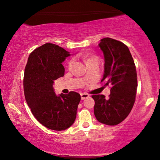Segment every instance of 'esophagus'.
I'll return each instance as SVG.
<instances>
[{
  "label": "esophagus",
  "instance_id": "obj_1",
  "mask_svg": "<svg viewBox=\"0 0 160 160\" xmlns=\"http://www.w3.org/2000/svg\"><path fill=\"white\" fill-rule=\"evenodd\" d=\"M80 96H81V99H82V100H84V99H85V98L89 97L88 94L85 93H82L80 94Z\"/></svg>",
  "mask_w": 160,
  "mask_h": 160
}]
</instances>
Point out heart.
Masks as SVG:
<instances>
[{
	"label": "heart",
	"instance_id": "b5f03b06",
	"mask_svg": "<svg viewBox=\"0 0 160 160\" xmlns=\"http://www.w3.org/2000/svg\"><path fill=\"white\" fill-rule=\"evenodd\" d=\"M94 60H98V58L97 57H96V56H91V57H87V64L88 63L92 62V61H94ZM72 64H73V60L72 59L69 60L68 62H67V67H68V68L70 69Z\"/></svg>",
	"mask_w": 160,
	"mask_h": 160
}]
</instances>
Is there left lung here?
I'll list each match as a JSON object with an SVG mask.
<instances>
[{"mask_svg":"<svg viewBox=\"0 0 160 160\" xmlns=\"http://www.w3.org/2000/svg\"><path fill=\"white\" fill-rule=\"evenodd\" d=\"M104 56V74L101 82L111 85L109 98L93 95L94 114L101 123L116 125L128 116L136 101L137 73L128 46L119 40L104 38L98 44Z\"/></svg>","mask_w":160,"mask_h":160,"instance_id":"8db88e82","label":"left lung"}]
</instances>
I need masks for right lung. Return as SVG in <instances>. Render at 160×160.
I'll use <instances>...</instances> for the list:
<instances>
[{
    "label": "right lung",
    "instance_id": "1",
    "mask_svg": "<svg viewBox=\"0 0 160 160\" xmlns=\"http://www.w3.org/2000/svg\"><path fill=\"white\" fill-rule=\"evenodd\" d=\"M69 53L62 47L46 43L28 57L24 75L26 102L40 124L53 130H66L75 122L80 95L70 91L57 96L53 84L64 75L62 62Z\"/></svg>",
    "mask_w": 160,
    "mask_h": 160
}]
</instances>
